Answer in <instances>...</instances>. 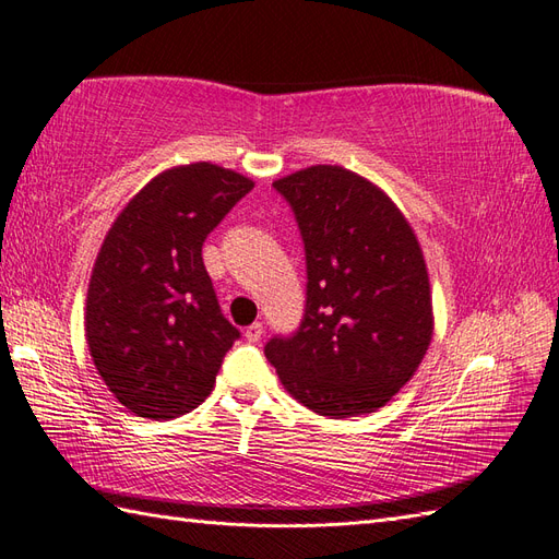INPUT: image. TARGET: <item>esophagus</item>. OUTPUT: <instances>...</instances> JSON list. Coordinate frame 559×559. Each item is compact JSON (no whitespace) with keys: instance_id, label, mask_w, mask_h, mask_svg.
<instances>
[{"instance_id":"esophagus-1","label":"esophagus","mask_w":559,"mask_h":559,"mask_svg":"<svg viewBox=\"0 0 559 559\" xmlns=\"http://www.w3.org/2000/svg\"><path fill=\"white\" fill-rule=\"evenodd\" d=\"M243 336H247L249 344H258V342H261V336H263V322L249 324L247 332H243Z\"/></svg>"}]
</instances>
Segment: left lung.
Returning a JSON list of instances; mask_svg holds the SVG:
<instances>
[{
	"label": "left lung",
	"mask_w": 559,
	"mask_h": 559,
	"mask_svg": "<svg viewBox=\"0 0 559 559\" xmlns=\"http://www.w3.org/2000/svg\"><path fill=\"white\" fill-rule=\"evenodd\" d=\"M306 251L298 330L265 358L296 401L324 417L374 413L411 379L431 342L419 243L393 201L360 175L312 166L272 182Z\"/></svg>",
	"instance_id": "8db88e82"
}]
</instances>
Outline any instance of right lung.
I'll return each mask as SVG.
<instances>
[{"label": "right lung", "mask_w": 559, "mask_h": 559, "mask_svg": "<svg viewBox=\"0 0 559 559\" xmlns=\"http://www.w3.org/2000/svg\"><path fill=\"white\" fill-rule=\"evenodd\" d=\"M251 189L213 163L180 166L154 177L108 229L85 332L108 391L130 413L173 419L211 393L241 334L223 316L201 249Z\"/></svg>", "instance_id": "right-lung-1"}]
</instances>
